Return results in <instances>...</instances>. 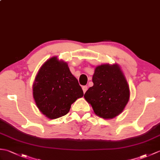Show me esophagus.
<instances>
[{"instance_id": "obj_1", "label": "esophagus", "mask_w": 160, "mask_h": 160, "mask_svg": "<svg viewBox=\"0 0 160 160\" xmlns=\"http://www.w3.org/2000/svg\"><path fill=\"white\" fill-rule=\"evenodd\" d=\"M82 90H83V92H84V93L86 92L87 91V89H88V87H87V86H83L82 87Z\"/></svg>"}]
</instances>
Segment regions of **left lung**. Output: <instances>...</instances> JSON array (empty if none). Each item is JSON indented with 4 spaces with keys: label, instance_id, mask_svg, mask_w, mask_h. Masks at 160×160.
Masks as SVG:
<instances>
[{
    "label": "left lung",
    "instance_id": "1",
    "mask_svg": "<svg viewBox=\"0 0 160 160\" xmlns=\"http://www.w3.org/2000/svg\"><path fill=\"white\" fill-rule=\"evenodd\" d=\"M93 87L84 98L98 116L106 120L120 115L130 98V89L118 64H103L95 68Z\"/></svg>",
    "mask_w": 160,
    "mask_h": 160
}]
</instances>
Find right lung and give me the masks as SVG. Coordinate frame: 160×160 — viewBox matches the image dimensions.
Wrapping results in <instances>:
<instances>
[{
	"instance_id": "obj_1",
	"label": "right lung",
	"mask_w": 160,
	"mask_h": 160,
	"mask_svg": "<svg viewBox=\"0 0 160 160\" xmlns=\"http://www.w3.org/2000/svg\"><path fill=\"white\" fill-rule=\"evenodd\" d=\"M32 89L36 107L52 120L67 114L71 104L84 95L67 63L57 56L47 60L40 68Z\"/></svg>"
}]
</instances>
